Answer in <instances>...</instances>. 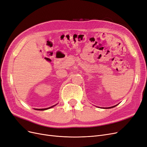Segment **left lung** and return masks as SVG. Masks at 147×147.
Segmentation results:
<instances>
[{
	"mask_svg": "<svg viewBox=\"0 0 147 147\" xmlns=\"http://www.w3.org/2000/svg\"><path fill=\"white\" fill-rule=\"evenodd\" d=\"M116 106H117V105H115V106H113V107H108V108H114V107H116Z\"/></svg>",
	"mask_w": 147,
	"mask_h": 147,
	"instance_id": "left-lung-1",
	"label": "left lung"
}]
</instances>
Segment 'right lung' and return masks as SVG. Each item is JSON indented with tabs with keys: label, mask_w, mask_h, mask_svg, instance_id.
<instances>
[{
	"label": "right lung",
	"mask_w": 147,
	"mask_h": 147,
	"mask_svg": "<svg viewBox=\"0 0 147 147\" xmlns=\"http://www.w3.org/2000/svg\"><path fill=\"white\" fill-rule=\"evenodd\" d=\"M54 106H55V105H54ZM54 106H52V107H50V108H43V109H35V110H48V109H49V108H52V107H54Z\"/></svg>",
	"instance_id": "1"
}]
</instances>
